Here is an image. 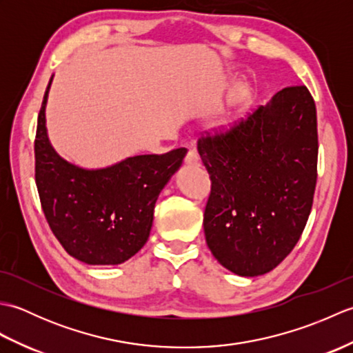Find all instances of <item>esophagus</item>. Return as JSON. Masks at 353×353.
<instances>
[{
	"instance_id": "1",
	"label": "esophagus",
	"mask_w": 353,
	"mask_h": 353,
	"mask_svg": "<svg viewBox=\"0 0 353 353\" xmlns=\"http://www.w3.org/2000/svg\"><path fill=\"white\" fill-rule=\"evenodd\" d=\"M185 162L191 165V167H200V163H201L200 156L196 150H190L188 154H186V157H185Z\"/></svg>"
}]
</instances>
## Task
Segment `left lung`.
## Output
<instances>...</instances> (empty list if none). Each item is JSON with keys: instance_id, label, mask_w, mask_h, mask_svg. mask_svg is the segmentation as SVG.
<instances>
[{"instance_id": "8db88e82", "label": "left lung", "mask_w": 353, "mask_h": 353, "mask_svg": "<svg viewBox=\"0 0 353 353\" xmlns=\"http://www.w3.org/2000/svg\"><path fill=\"white\" fill-rule=\"evenodd\" d=\"M211 176L209 250L238 276L272 272L294 249L317 182V112L308 88H283L265 106L197 142Z\"/></svg>"}]
</instances>
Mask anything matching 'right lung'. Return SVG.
I'll return each mask as SVG.
<instances>
[{
  "instance_id": "add662e5",
  "label": "right lung",
  "mask_w": 353,
  "mask_h": 353,
  "mask_svg": "<svg viewBox=\"0 0 353 353\" xmlns=\"http://www.w3.org/2000/svg\"><path fill=\"white\" fill-rule=\"evenodd\" d=\"M51 80L34 139V177L45 219L72 258L89 265L123 264L147 243L156 200L181 168L186 148L127 157L99 170L65 161L45 127Z\"/></svg>"
}]
</instances>
